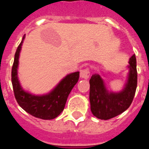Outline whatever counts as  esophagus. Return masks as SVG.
Here are the masks:
<instances>
[{
	"label": "esophagus",
	"instance_id": "1",
	"mask_svg": "<svg viewBox=\"0 0 149 149\" xmlns=\"http://www.w3.org/2000/svg\"><path fill=\"white\" fill-rule=\"evenodd\" d=\"M90 76V71H89L88 68H85V69H82L80 70V77L82 79H87L89 78Z\"/></svg>",
	"mask_w": 149,
	"mask_h": 149
}]
</instances>
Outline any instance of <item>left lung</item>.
<instances>
[{
	"label": "left lung",
	"mask_w": 149,
	"mask_h": 149,
	"mask_svg": "<svg viewBox=\"0 0 149 149\" xmlns=\"http://www.w3.org/2000/svg\"><path fill=\"white\" fill-rule=\"evenodd\" d=\"M130 72L125 88L119 93H110L106 88L98 74L91 77L89 99L91 110L95 117L108 120L118 116L129 108L135 95L137 86L136 59L135 55L130 58Z\"/></svg>",
	"instance_id": "obj_1"
}]
</instances>
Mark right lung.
<instances>
[{
    "label": "right lung",
    "mask_w": 149,
    "mask_h": 149,
    "mask_svg": "<svg viewBox=\"0 0 149 149\" xmlns=\"http://www.w3.org/2000/svg\"><path fill=\"white\" fill-rule=\"evenodd\" d=\"M24 39V35L15 52L11 73L15 100L24 111L34 117L44 120L55 118L64 110L67 97L71 90L78 82L79 72L67 75L52 91L46 95L35 96L25 92L21 87L17 76L19 52Z\"/></svg>",
    "instance_id": "add662e5"
}]
</instances>
